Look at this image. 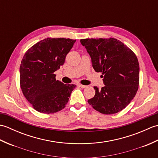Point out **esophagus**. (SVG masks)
<instances>
[{
    "label": "esophagus",
    "instance_id": "obj_1",
    "mask_svg": "<svg viewBox=\"0 0 158 158\" xmlns=\"http://www.w3.org/2000/svg\"><path fill=\"white\" fill-rule=\"evenodd\" d=\"M78 86L80 87V88H87V85L80 84V83H79V84H78Z\"/></svg>",
    "mask_w": 158,
    "mask_h": 158
}]
</instances>
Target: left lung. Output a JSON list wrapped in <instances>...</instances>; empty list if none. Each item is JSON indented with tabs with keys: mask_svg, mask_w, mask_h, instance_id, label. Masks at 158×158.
I'll list each match as a JSON object with an SVG mask.
<instances>
[{
	"mask_svg": "<svg viewBox=\"0 0 158 158\" xmlns=\"http://www.w3.org/2000/svg\"><path fill=\"white\" fill-rule=\"evenodd\" d=\"M97 73H102L105 86L94 87L96 94L88 103L106 115L126 108L135 96L139 85V64L132 50L114 38L80 40Z\"/></svg>",
	"mask_w": 158,
	"mask_h": 158,
	"instance_id": "1",
	"label": "left lung"
}]
</instances>
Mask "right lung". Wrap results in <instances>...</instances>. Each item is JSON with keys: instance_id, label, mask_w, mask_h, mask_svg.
I'll list each match as a JSON object with an SVG mask.
<instances>
[{"instance_id": "1", "label": "right lung", "mask_w": 158, "mask_h": 158, "mask_svg": "<svg viewBox=\"0 0 158 158\" xmlns=\"http://www.w3.org/2000/svg\"><path fill=\"white\" fill-rule=\"evenodd\" d=\"M76 40L47 38L32 46L23 57L19 83L23 96L37 111L49 114L66 106L76 85L56 80L54 72L64 64Z\"/></svg>"}]
</instances>
